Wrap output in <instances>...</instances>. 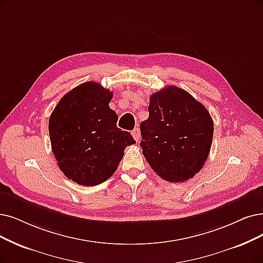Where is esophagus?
I'll return each instance as SVG.
<instances>
[{
    "label": "esophagus",
    "mask_w": 263,
    "mask_h": 263,
    "mask_svg": "<svg viewBox=\"0 0 263 263\" xmlns=\"http://www.w3.org/2000/svg\"><path fill=\"white\" fill-rule=\"evenodd\" d=\"M132 135H133V137H134V139L136 141H139L140 140V130H139V128H135L132 132Z\"/></svg>",
    "instance_id": "34e87169"
}]
</instances>
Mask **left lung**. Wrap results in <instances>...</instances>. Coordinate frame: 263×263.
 Instances as JSON below:
<instances>
[{"label": "left lung", "instance_id": "8db88e82", "mask_svg": "<svg viewBox=\"0 0 263 263\" xmlns=\"http://www.w3.org/2000/svg\"><path fill=\"white\" fill-rule=\"evenodd\" d=\"M142 154L164 180L182 182L202 170L211 151L214 122L187 91L168 86L150 98L149 119L140 124Z\"/></svg>", "mask_w": 263, "mask_h": 263}]
</instances>
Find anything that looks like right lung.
<instances>
[{
    "label": "right lung",
    "mask_w": 263,
    "mask_h": 263,
    "mask_svg": "<svg viewBox=\"0 0 263 263\" xmlns=\"http://www.w3.org/2000/svg\"><path fill=\"white\" fill-rule=\"evenodd\" d=\"M112 91L95 82L70 90L52 111L48 132L60 171L81 185H97L114 174L126 146L136 143L117 127Z\"/></svg>",
    "instance_id": "1"
}]
</instances>
